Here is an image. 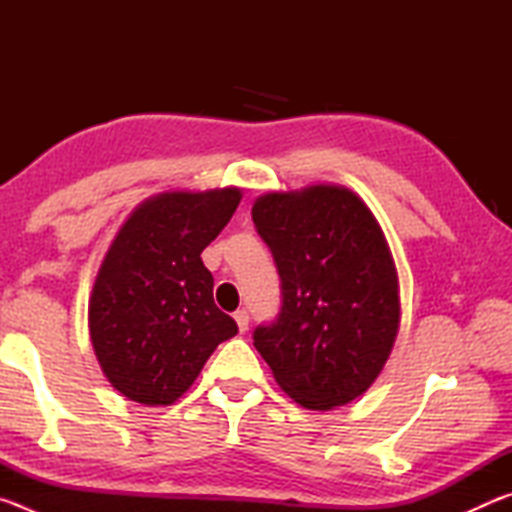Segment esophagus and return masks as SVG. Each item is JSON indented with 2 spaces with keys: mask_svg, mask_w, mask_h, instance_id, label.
Wrapping results in <instances>:
<instances>
[{
  "mask_svg": "<svg viewBox=\"0 0 512 512\" xmlns=\"http://www.w3.org/2000/svg\"><path fill=\"white\" fill-rule=\"evenodd\" d=\"M235 320H237L239 332H246V329H248V311L246 309H237L235 311Z\"/></svg>",
  "mask_w": 512,
  "mask_h": 512,
  "instance_id": "1",
  "label": "esophagus"
}]
</instances>
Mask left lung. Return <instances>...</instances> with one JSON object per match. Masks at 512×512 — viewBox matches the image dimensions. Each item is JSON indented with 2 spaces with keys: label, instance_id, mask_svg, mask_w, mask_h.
I'll return each instance as SVG.
<instances>
[{
  "label": "left lung",
  "instance_id": "1",
  "mask_svg": "<svg viewBox=\"0 0 512 512\" xmlns=\"http://www.w3.org/2000/svg\"><path fill=\"white\" fill-rule=\"evenodd\" d=\"M280 275L282 307L253 341L273 377L307 409L366 393L400 327V284L384 232L359 196L316 185L253 205Z\"/></svg>",
  "mask_w": 512,
  "mask_h": 512
}]
</instances>
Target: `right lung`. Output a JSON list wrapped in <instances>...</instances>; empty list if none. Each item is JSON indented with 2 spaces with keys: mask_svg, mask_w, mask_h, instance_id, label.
Wrapping results in <instances>:
<instances>
[{
  "mask_svg": "<svg viewBox=\"0 0 512 512\" xmlns=\"http://www.w3.org/2000/svg\"><path fill=\"white\" fill-rule=\"evenodd\" d=\"M239 201L235 187L160 194L112 241L92 289L90 336L108 381L128 400L173 404L216 345L237 334L235 318L214 305L201 253Z\"/></svg>",
  "mask_w": 512,
  "mask_h": 512,
  "instance_id": "obj_1",
  "label": "right lung"
}]
</instances>
